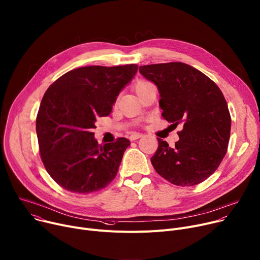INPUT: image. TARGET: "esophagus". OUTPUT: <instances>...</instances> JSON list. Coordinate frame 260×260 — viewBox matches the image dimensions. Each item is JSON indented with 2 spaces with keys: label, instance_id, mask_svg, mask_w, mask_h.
Returning <instances> with one entry per match:
<instances>
[{
  "label": "esophagus",
  "instance_id": "obj_1",
  "mask_svg": "<svg viewBox=\"0 0 260 260\" xmlns=\"http://www.w3.org/2000/svg\"><path fill=\"white\" fill-rule=\"evenodd\" d=\"M141 137H143V135L142 134H139V133H132L130 136H129V139L130 141H136V139H138V138H141Z\"/></svg>",
  "mask_w": 260,
  "mask_h": 260
}]
</instances>
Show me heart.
Listing matches in <instances>:
<instances>
[{"mask_svg": "<svg viewBox=\"0 0 260 260\" xmlns=\"http://www.w3.org/2000/svg\"><path fill=\"white\" fill-rule=\"evenodd\" d=\"M147 84H149V83H148V82H145V81H141V82H138V83L135 85V91H137L138 89H141L142 87L146 86Z\"/></svg>", "mask_w": 260, "mask_h": 260, "instance_id": "b5f03b06", "label": "heart"}]
</instances>
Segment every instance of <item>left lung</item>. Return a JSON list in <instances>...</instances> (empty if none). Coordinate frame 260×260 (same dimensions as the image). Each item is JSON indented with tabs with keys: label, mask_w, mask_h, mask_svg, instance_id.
<instances>
[{
	"label": "left lung",
	"mask_w": 260,
	"mask_h": 260,
	"mask_svg": "<svg viewBox=\"0 0 260 260\" xmlns=\"http://www.w3.org/2000/svg\"><path fill=\"white\" fill-rule=\"evenodd\" d=\"M139 73L157 86L164 118L172 126H183L172 148L157 138L152 166L175 185L203 182L228 149L231 116L223 92L202 72L182 62L142 66Z\"/></svg>",
	"instance_id": "1"
}]
</instances>
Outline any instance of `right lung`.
Returning <instances> with one entry per match:
<instances>
[{
    "mask_svg": "<svg viewBox=\"0 0 260 260\" xmlns=\"http://www.w3.org/2000/svg\"><path fill=\"white\" fill-rule=\"evenodd\" d=\"M137 64L75 69L47 89L36 117V133L44 166L67 190L90 193L115 178L130 141L99 145L91 132L100 116H107L116 96L134 77Z\"/></svg>",
    "mask_w": 260,
    "mask_h": 260,
    "instance_id": "1",
    "label": "right lung"
}]
</instances>
